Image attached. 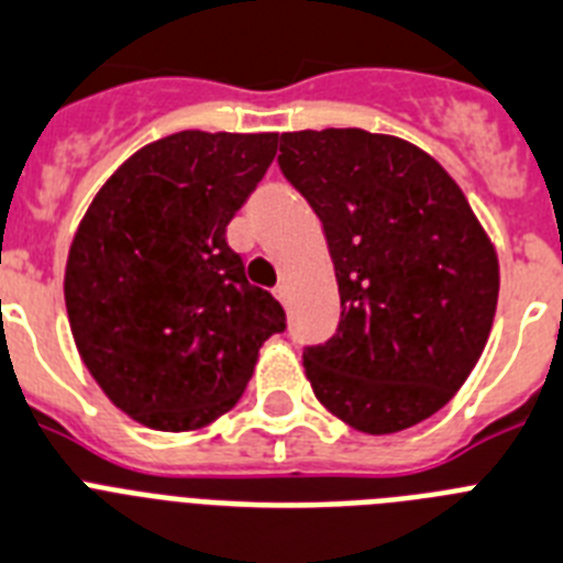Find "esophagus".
<instances>
[{"instance_id": "34e87169", "label": "esophagus", "mask_w": 563, "mask_h": 563, "mask_svg": "<svg viewBox=\"0 0 563 563\" xmlns=\"http://www.w3.org/2000/svg\"><path fill=\"white\" fill-rule=\"evenodd\" d=\"M275 297L283 302V306H286V302H288V286H286V283H280V286L275 288Z\"/></svg>"}]
</instances>
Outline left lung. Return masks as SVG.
<instances>
[{"mask_svg": "<svg viewBox=\"0 0 563 563\" xmlns=\"http://www.w3.org/2000/svg\"><path fill=\"white\" fill-rule=\"evenodd\" d=\"M283 175L325 232L340 325L306 345L314 397L363 433L433 417L485 351L498 257L471 203L437 161L394 135H280Z\"/></svg>", "mask_w": 563, "mask_h": 563, "instance_id": "8db88e82", "label": "left lung"}]
</instances>
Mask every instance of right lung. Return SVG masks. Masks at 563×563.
I'll return each mask as SVG.
<instances>
[{
  "label": "right lung",
  "mask_w": 563,
  "mask_h": 563,
  "mask_svg": "<svg viewBox=\"0 0 563 563\" xmlns=\"http://www.w3.org/2000/svg\"><path fill=\"white\" fill-rule=\"evenodd\" d=\"M277 133H184L115 169L78 223L65 272L76 349L115 408L155 430L227 413L257 351L286 331L246 280L227 227L275 161Z\"/></svg>",
  "instance_id": "1"
}]
</instances>
